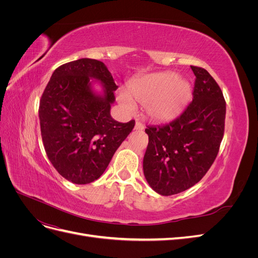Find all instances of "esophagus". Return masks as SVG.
Here are the masks:
<instances>
[{
  "mask_svg": "<svg viewBox=\"0 0 258 258\" xmlns=\"http://www.w3.org/2000/svg\"><path fill=\"white\" fill-rule=\"evenodd\" d=\"M144 129V124L141 123L140 121H137L136 122V126H135V130L137 131H142Z\"/></svg>",
  "mask_w": 258,
  "mask_h": 258,
  "instance_id": "1",
  "label": "esophagus"
}]
</instances>
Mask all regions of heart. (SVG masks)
Listing matches in <instances>:
<instances>
[{"instance_id": "obj_1", "label": "heart", "mask_w": 258, "mask_h": 258, "mask_svg": "<svg viewBox=\"0 0 258 258\" xmlns=\"http://www.w3.org/2000/svg\"><path fill=\"white\" fill-rule=\"evenodd\" d=\"M190 83L174 72L148 74L129 85V93L119 90L117 99L129 113L136 110L134 99L145 105L147 116L154 121H170L181 114L191 98Z\"/></svg>"}]
</instances>
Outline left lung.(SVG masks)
<instances>
[{
  "label": "left lung",
  "instance_id": "left-lung-1",
  "mask_svg": "<svg viewBox=\"0 0 258 258\" xmlns=\"http://www.w3.org/2000/svg\"><path fill=\"white\" fill-rule=\"evenodd\" d=\"M190 68L196 76L192 102L173 121L145 129L144 176L162 196L198 183L215 160L224 136L226 103L220 86L207 70Z\"/></svg>",
  "mask_w": 258,
  "mask_h": 258
}]
</instances>
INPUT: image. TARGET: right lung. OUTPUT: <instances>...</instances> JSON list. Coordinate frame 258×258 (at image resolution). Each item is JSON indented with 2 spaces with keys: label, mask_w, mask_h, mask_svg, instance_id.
<instances>
[{
  "label": "right lung",
  "mask_w": 258,
  "mask_h": 258,
  "mask_svg": "<svg viewBox=\"0 0 258 258\" xmlns=\"http://www.w3.org/2000/svg\"><path fill=\"white\" fill-rule=\"evenodd\" d=\"M116 89L113 76L99 60L68 62L52 73L38 116L47 157L68 181L80 185L96 181L134 129L135 120L119 122L111 116Z\"/></svg>",
  "instance_id": "obj_1"
}]
</instances>
